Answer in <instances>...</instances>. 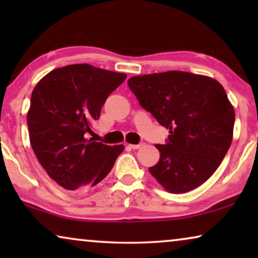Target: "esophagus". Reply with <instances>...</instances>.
Masks as SVG:
<instances>
[{
  "instance_id": "obj_1",
  "label": "esophagus",
  "mask_w": 258,
  "mask_h": 258,
  "mask_svg": "<svg viewBox=\"0 0 258 258\" xmlns=\"http://www.w3.org/2000/svg\"><path fill=\"white\" fill-rule=\"evenodd\" d=\"M143 146V144H129V147L130 148H132V149H140V148L141 147H142Z\"/></svg>"
}]
</instances>
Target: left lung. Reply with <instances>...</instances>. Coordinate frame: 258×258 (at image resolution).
Returning a JSON list of instances; mask_svg holds the SVG:
<instances>
[{"instance_id":"1","label":"left lung","mask_w":258,"mask_h":258,"mask_svg":"<svg viewBox=\"0 0 258 258\" xmlns=\"http://www.w3.org/2000/svg\"><path fill=\"white\" fill-rule=\"evenodd\" d=\"M139 103L169 129L160 161L150 174L169 192L182 194L203 184L230 148L235 110L224 88L211 77L165 72L130 77Z\"/></svg>"}]
</instances>
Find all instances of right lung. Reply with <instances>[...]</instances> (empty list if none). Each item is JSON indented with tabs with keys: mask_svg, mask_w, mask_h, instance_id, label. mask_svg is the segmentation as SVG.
I'll use <instances>...</instances> for the list:
<instances>
[{
	"mask_svg": "<svg viewBox=\"0 0 258 258\" xmlns=\"http://www.w3.org/2000/svg\"><path fill=\"white\" fill-rule=\"evenodd\" d=\"M125 74L86 64L51 70L34 88L28 110L29 139L49 177L67 190L100 183L124 149L88 139L109 95Z\"/></svg>",
	"mask_w": 258,
	"mask_h": 258,
	"instance_id": "right-lung-1",
	"label": "right lung"
}]
</instances>
